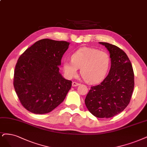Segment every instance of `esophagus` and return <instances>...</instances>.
I'll return each mask as SVG.
<instances>
[{"mask_svg":"<svg viewBox=\"0 0 147 147\" xmlns=\"http://www.w3.org/2000/svg\"><path fill=\"white\" fill-rule=\"evenodd\" d=\"M78 85H80V83H79L75 82H72V86H74V87L77 86H78Z\"/></svg>","mask_w":147,"mask_h":147,"instance_id":"esophagus-1","label":"esophagus"}]
</instances>
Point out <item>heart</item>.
<instances>
[{"label": "heart", "instance_id": "b5f03b06", "mask_svg": "<svg viewBox=\"0 0 147 147\" xmlns=\"http://www.w3.org/2000/svg\"><path fill=\"white\" fill-rule=\"evenodd\" d=\"M71 61H65L63 67L67 78L77 75L80 68L81 75L88 83H99L105 78L109 68V55L100 50L83 47L75 51L70 57Z\"/></svg>", "mask_w": 147, "mask_h": 147}]
</instances>
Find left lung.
Wrapping results in <instances>:
<instances>
[{"mask_svg":"<svg viewBox=\"0 0 147 147\" xmlns=\"http://www.w3.org/2000/svg\"><path fill=\"white\" fill-rule=\"evenodd\" d=\"M110 53L109 72L100 84L92 86L85 99L89 112L98 118H109L119 114L130 102L134 86L132 65L126 54L116 45L99 42Z\"/></svg>","mask_w":147,"mask_h":147,"instance_id":"1","label":"left lung"}]
</instances>
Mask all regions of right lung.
<instances>
[{
	"instance_id": "right-lung-1",
	"label": "right lung",
	"mask_w": 147,
	"mask_h": 147,
	"mask_svg": "<svg viewBox=\"0 0 147 147\" xmlns=\"http://www.w3.org/2000/svg\"><path fill=\"white\" fill-rule=\"evenodd\" d=\"M69 42L43 39L20 56L14 69V90L24 107L37 114L50 113L61 103L72 82L59 72Z\"/></svg>"
}]
</instances>
